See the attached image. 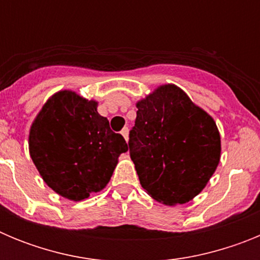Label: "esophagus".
I'll list each match as a JSON object with an SVG mask.
<instances>
[{
	"instance_id": "esophagus-1",
	"label": "esophagus",
	"mask_w": 260,
	"mask_h": 260,
	"mask_svg": "<svg viewBox=\"0 0 260 260\" xmlns=\"http://www.w3.org/2000/svg\"><path fill=\"white\" fill-rule=\"evenodd\" d=\"M121 134H122V137L125 138V141L127 142L128 141V128L127 127L122 128V132H121Z\"/></svg>"
}]
</instances>
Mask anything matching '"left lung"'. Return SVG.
I'll use <instances>...</instances> for the list:
<instances>
[{
    "label": "left lung",
    "mask_w": 260,
    "mask_h": 260,
    "mask_svg": "<svg viewBox=\"0 0 260 260\" xmlns=\"http://www.w3.org/2000/svg\"><path fill=\"white\" fill-rule=\"evenodd\" d=\"M137 108L128 148L142 187L168 206L191 201L219 165L215 121L174 84L160 86Z\"/></svg>",
    "instance_id": "left-lung-1"
}]
</instances>
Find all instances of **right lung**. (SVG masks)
Here are the masks:
<instances>
[{"label": "right lung", "mask_w": 260, "mask_h": 260, "mask_svg": "<svg viewBox=\"0 0 260 260\" xmlns=\"http://www.w3.org/2000/svg\"><path fill=\"white\" fill-rule=\"evenodd\" d=\"M29 155L50 189L83 201L109 182L118 156L127 151L121 134L98 113V103L59 91L41 108L28 138Z\"/></svg>", "instance_id": "obj_1"}]
</instances>
